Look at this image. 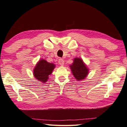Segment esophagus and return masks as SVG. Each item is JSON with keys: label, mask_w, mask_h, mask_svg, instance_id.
Returning a JSON list of instances; mask_svg holds the SVG:
<instances>
[{"label": "esophagus", "mask_w": 127, "mask_h": 127, "mask_svg": "<svg viewBox=\"0 0 127 127\" xmlns=\"http://www.w3.org/2000/svg\"><path fill=\"white\" fill-rule=\"evenodd\" d=\"M58 63L61 65H63L64 64V61L63 59H59L58 61Z\"/></svg>", "instance_id": "obj_1"}]
</instances>
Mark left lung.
<instances>
[{
  "label": "left lung",
  "mask_w": 127,
  "mask_h": 127,
  "mask_svg": "<svg viewBox=\"0 0 127 127\" xmlns=\"http://www.w3.org/2000/svg\"><path fill=\"white\" fill-rule=\"evenodd\" d=\"M72 73L78 80H83L88 74V69L80 58L74 59L73 64L70 65Z\"/></svg>",
  "instance_id": "left-lung-1"
}]
</instances>
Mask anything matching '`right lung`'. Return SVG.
<instances>
[{
	"label": "right lung",
	"mask_w": 127,
	"mask_h": 127,
	"mask_svg": "<svg viewBox=\"0 0 127 127\" xmlns=\"http://www.w3.org/2000/svg\"><path fill=\"white\" fill-rule=\"evenodd\" d=\"M55 65L54 64L48 63L44 59H42L38 62L34 69V76L38 80L42 81L43 83H46Z\"/></svg>",
	"instance_id": "right-lung-1"
}]
</instances>
